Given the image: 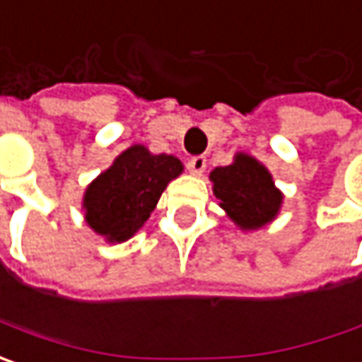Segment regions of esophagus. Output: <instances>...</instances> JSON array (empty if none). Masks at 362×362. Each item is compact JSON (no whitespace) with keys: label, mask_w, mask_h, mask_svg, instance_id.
<instances>
[{"label":"esophagus","mask_w":362,"mask_h":362,"mask_svg":"<svg viewBox=\"0 0 362 362\" xmlns=\"http://www.w3.org/2000/svg\"><path fill=\"white\" fill-rule=\"evenodd\" d=\"M189 171L193 175H202L205 171V167H207V159L203 157V155H197V157H191L187 163Z\"/></svg>","instance_id":"1"}]
</instances>
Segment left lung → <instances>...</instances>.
<instances>
[{
  "instance_id": "left-lung-1",
  "label": "left lung",
  "mask_w": 362,
  "mask_h": 362,
  "mask_svg": "<svg viewBox=\"0 0 362 362\" xmlns=\"http://www.w3.org/2000/svg\"><path fill=\"white\" fill-rule=\"evenodd\" d=\"M214 193L219 205L242 230H257L272 221L282 203L272 175L256 159L240 153L228 167L211 171Z\"/></svg>"
}]
</instances>
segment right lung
<instances>
[{"label":"right lung","instance_id":"right-lung-1","mask_svg":"<svg viewBox=\"0 0 362 362\" xmlns=\"http://www.w3.org/2000/svg\"><path fill=\"white\" fill-rule=\"evenodd\" d=\"M183 171L171 155H151L134 145L117 157L84 195L86 221L108 242H124L141 230L167 183Z\"/></svg>","mask_w":362,"mask_h":362}]
</instances>
